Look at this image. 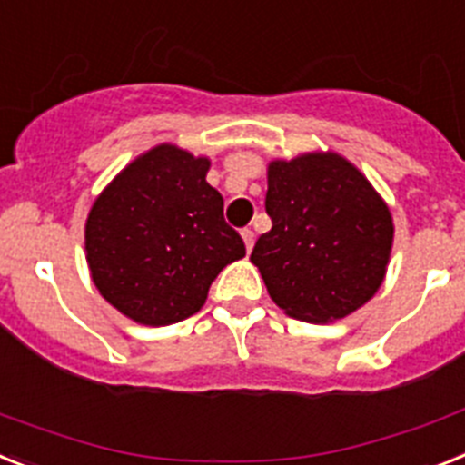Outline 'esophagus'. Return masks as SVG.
I'll return each instance as SVG.
<instances>
[{"mask_svg": "<svg viewBox=\"0 0 465 465\" xmlns=\"http://www.w3.org/2000/svg\"><path fill=\"white\" fill-rule=\"evenodd\" d=\"M241 236H243V243H245V250H252V245H255V233H252V229H243L241 232Z\"/></svg>", "mask_w": 465, "mask_h": 465, "instance_id": "obj_1", "label": "esophagus"}]
</instances>
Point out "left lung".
I'll return each instance as SVG.
<instances>
[{
    "mask_svg": "<svg viewBox=\"0 0 465 465\" xmlns=\"http://www.w3.org/2000/svg\"><path fill=\"white\" fill-rule=\"evenodd\" d=\"M266 215L250 262L269 297L306 322L346 318L381 288L393 248V217L372 183L337 152L273 159Z\"/></svg>",
    "mask_w": 465,
    "mask_h": 465,
    "instance_id": "8db88e82",
    "label": "left lung"
}]
</instances>
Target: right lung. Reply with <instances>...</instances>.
I'll return each instance as SVG.
<instances>
[{
	"label": "right lung",
	"mask_w": 465,
	"mask_h": 465,
	"mask_svg": "<svg viewBox=\"0 0 465 465\" xmlns=\"http://www.w3.org/2000/svg\"><path fill=\"white\" fill-rule=\"evenodd\" d=\"M208 168V156L156 144L93 201L84 229L91 278L140 325L193 316L217 273L245 257L243 238L222 215V193L205 183Z\"/></svg>",
	"instance_id": "1"
}]
</instances>
